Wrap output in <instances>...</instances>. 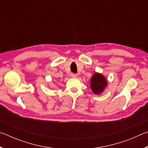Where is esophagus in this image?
I'll return each instance as SVG.
<instances>
[{"label": "esophagus", "instance_id": "esophagus-1", "mask_svg": "<svg viewBox=\"0 0 148 148\" xmlns=\"http://www.w3.org/2000/svg\"><path fill=\"white\" fill-rule=\"evenodd\" d=\"M71 76L73 77V78H77V74H71Z\"/></svg>", "mask_w": 148, "mask_h": 148}]
</instances>
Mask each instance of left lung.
Segmentation results:
<instances>
[{
  "label": "left lung",
  "instance_id": "obj_1",
  "mask_svg": "<svg viewBox=\"0 0 148 148\" xmlns=\"http://www.w3.org/2000/svg\"><path fill=\"white\" fill-rule=\"evenodd\" d=\"M108 82L104 75L98 72H95L91 77L90 82V87L93 93L99 95L104 91L105 87L107 86Z\"/></svg>",
  "mask_w": 148,
  "mask_h": 148
}]
</instances>
